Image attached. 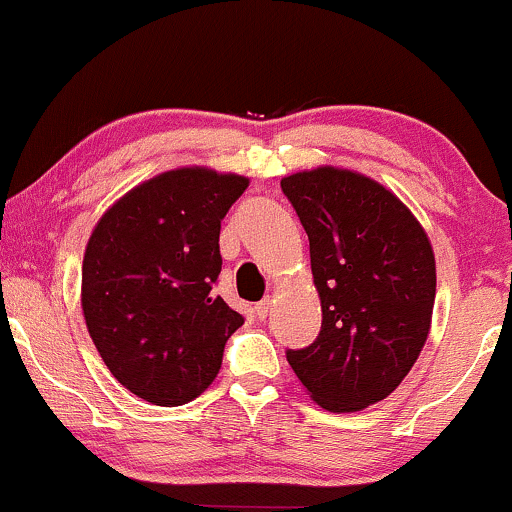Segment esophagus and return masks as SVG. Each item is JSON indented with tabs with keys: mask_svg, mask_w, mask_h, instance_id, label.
<instances>
[{
	"mask_svg": "<svg viewBox=\"0 0 512 512\" xmlns=\"http://www.w3.org/2000/svg\"><path fill=\"white\" fill-rule=\"evenodd\" d=\"M255 312H257V317H260V319H267L269 312H272V298L260 300V303L255 305Z\"/></svg>",
	"mask_w": 512,
	"mask_h": 512,
	"instance_id": "1",
	"label": "esophagus"
}]
</instances>
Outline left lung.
<instances>
[{
	"label": "left lung",
	"instance_id": "1",
	"mask_svg": "<svg viewBox=\"0 0 512 512\" xmlns=\"http://www.w3.org/2000/svg\"><path fill=\"white\" fill-rule=\"evenodd\" d=\"M310 240L322 329L286 350L310 396L355 412L398 389L427 341L434 252L410 209L372 178L322 166L281 181Z\"/></svg>",
	"mask_w": 512,
	"mask_h": 512
}]
</instances>
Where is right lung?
<instances>
[{"label":"right lung","mask_w":512,"mask_h":512,"mask_svg":"<svg viewBox=\"0 0 512 512\" xmlns=\"http://www.w3.org/2000/svg\"><path fill=\"white\" fill-rule=\"evenodd\" d=\"M248 178L176 169L133 188L100 219L83 260V315L119 384L183 405L219 374L245 322L214 293L219 231Z\"/></svg>","instance_id":"right-lung-1"}]
</instances>
